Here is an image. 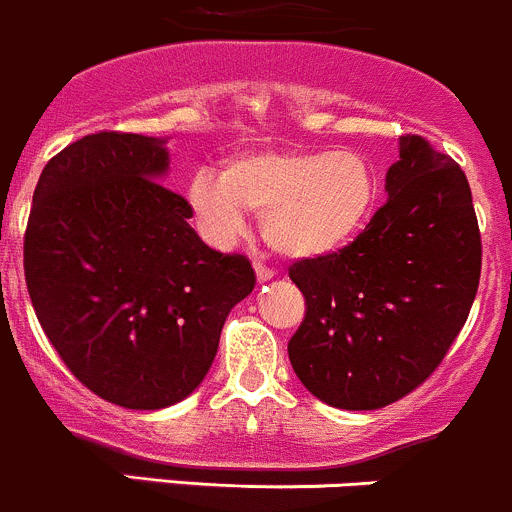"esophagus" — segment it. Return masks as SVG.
<instances>
[{
  "label": "esophagus",
  "mask_w": 512,
  "mask_h": 512,
  "mask_svg": "<svg viewBox=\"0 0 512 512\" xmlns=\"http://www.w3.org/2000/svg\"><path fill=\"white\" fill-rule=\"evenodd\" d=\"M254 268H256V278H258V281H268V278H273L271 268L263 266L261 261H254Z\"/></svg>",
  "instance_id": "34e87169"
}]
</instances>
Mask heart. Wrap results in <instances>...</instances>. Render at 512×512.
<instances>
[{
    "instance_id": "heart-1",
    "label": "heart",
    "mask_w": 512,
    "mask_h": 512,
    "mask_svg": "<svg viewBox=\"0 0 512 512\" xmlns=\"http://www.w3.org/2000/svg\"><path fill=\"white\" fill-rule=\"evenodd\" d=\"M191 209L214 244L244 231V211L261 214V234L288 258H321L351 244L378 204V174L353 151H249L201 171Z\"/></svg>"
}]
</instances>
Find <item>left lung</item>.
<instances>
[{
	"mask_svg": "<svg viewBox=\"0 0 512 512\" xmlns=\"http://www.w3.org/2000/svg\"><path fill=\"white\" fill-rule=\"evenodd\" d=\"M386 191L351 244L288 268L306 298L288 341L293 371L346 411L391 406L426 383L478 293L483 244L463 169L423 136L403 134Z\"/></svg>",
	"mask_w": 512,
	"mask_h": 512,
	"instance_id": "left-lung-1",
	"label": "left lung"
}]
</instances>
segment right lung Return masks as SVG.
<instances>
[{
	"label": "right lung",
	"instance_id": "1",
	"mask_svg": "<svg viewBox=\"0 0 512 512\" xmlns=\"http://www.w3.org/2000/svg\"><path fill=\"white\" fill-rule=\"evenodd\" d=\"M164 141L96 131L47 161L24 231L34 313L64 366L104 401L156 411L189 396L254 291L244 254L209 249L159 179Z\"/></svg>",
	"mask_w": 512,
	"mask_h": 512
}]
</instances>
